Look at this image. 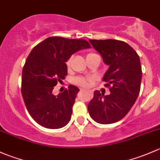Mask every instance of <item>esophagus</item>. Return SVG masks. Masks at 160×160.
Segmentation results:
<instances>
[{"label":"esophagus","mask_w":160,"mask_h":160,"mask_svg":"<svg viewBox=\"0 0 160 160\" xmlns=\"http://www.w3.org/2000/svg\"><path fill=\"white\" fill-rule=\"evenodd\" d=\"M87 93H88L89 94H90V95H93V93H92L91 91H90V90H87Z\"/></svg>","instance_id":"obj_1"}]
</instances>
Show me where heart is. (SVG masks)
I'll return each instance as SVG.
<instances>
[{"mask_svg":"<svg viewBox=\"0 0 160 160\" xmlns=\"http://www.w3.org/2000/svg\"><path fill=\"white\" fill-rule=\"evenodd\" d=\"M95 55H97V53H93V52H90V53H88L87 55V58H90V57H93L95 56ZM72 57L69 58L67 59V60L66 61V65L67 67V68H70V66H71V63H72ZM76 84L79 85V86H81V87H87L90 85V80H87V79L85 78H82V77H80V78H77L76 79L74 80Z\"/></svg>","mask_w":160,"mask_h":160,"instance_id":"b5f03b06","label":"heart"}]
</instances>
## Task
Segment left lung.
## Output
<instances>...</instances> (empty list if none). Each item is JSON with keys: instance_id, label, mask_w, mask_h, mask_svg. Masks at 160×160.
Segmentation results:
<instances>
[{"instance_id": "1", "label": "left lung", "mask_w": 160, "mask_h": 160, "mask_svg": "<svg viewBox=\"0 0 160 160\" xmlns=\"http://www.w3.org/2000/svg\"><path fill=\"white\" fill-rule=\"evenodd\" d=\"M89 40L109 65L102 80L110 94L104 96L96 90L87 109L91 118L98 123H113L128 113L139 96L142 80L140 60L133 48L124 41Z\"/></svg>"}]
</instances>
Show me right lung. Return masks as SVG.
I'll return each mask as SVG.
<instances>
[{
    "label": "right lung",
    "instance_id": "add662e5",
    "mask_svg": "<svg viewBox=\"0 0 160 160\" xmlns=\"http://www.w3.org/2000/svg\"><path fill=\"white\" fill-rule=\"evenodd\" d=\"M90 48L84 39L50 37L35 46L28 55L23 67L21 93L28 112L40 126L59 129L70 120L80 90L70 85L58 96L52 92L67 75V59L77 50Z\"/></svg>",
    "mask_w": 160,
    "mask_h": 160
}]
</instances>
